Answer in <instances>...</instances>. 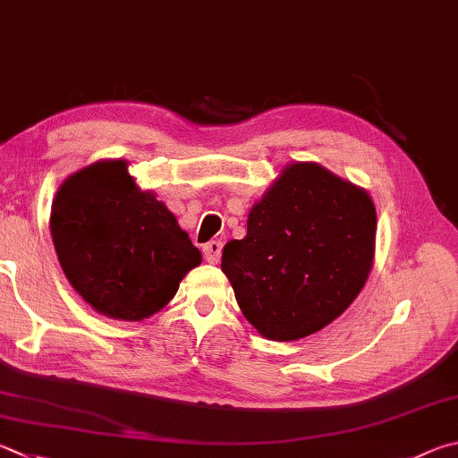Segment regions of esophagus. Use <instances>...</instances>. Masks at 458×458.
<instances>
[{
  "label": "esophagus",
  "mask_w": 458,
  "mask_h": 458,
  "mask_svg": "<svg viewBox=\"0 0 458 458\" xmlns=\"http://www.w3.org/2000/svg\"><path fill=\"white\" fill-rule=\"evenodd\" d=\"M222 248H224V244L220 242V240H212V242H208L202 248L204 258L210 264H218L220 262V256H222Z\"/></svg>",
  "instance_id": "obj_1"
}]
</instances>
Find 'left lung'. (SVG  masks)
<instances>
[{
  "mask_svg": "<svg viewBox=\"0 0 458 458\" xmlns=\"http://www.w3.org/2000/svg\"><path fill=\"white\" fill-rule=\"evenodd\" d=\"M377 210L367 190L314 162L282 170L224 246L222 272L262 336L298 340L338 318L367 282Z\"/></svg>",
  "mask_w": 458,
  "mask_h": 458,
  "instance_id": "left-lung-1",
  "label": "left lung"
}]
</instances>
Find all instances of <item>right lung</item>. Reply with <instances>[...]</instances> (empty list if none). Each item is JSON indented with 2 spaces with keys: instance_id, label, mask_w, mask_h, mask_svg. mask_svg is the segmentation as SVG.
<instances>
[{
  "instance_id": "obj_1",
  "label": "right lung",
  "mask_w": 458,
  "mask_h": 458,
  "mask_svg": "<svg viewBox=\"0 0 458 458\" xmlns=\"http://www.w3.org/2000/svg\"><path fill=\"white\" fill-rule=\"evenodd\" d=\"M57 260L91 309L138 322L168 304L200 250L123 160L80 170L57 190L49 218Z\"/></svg>"
}]
</instances>
